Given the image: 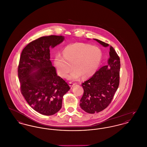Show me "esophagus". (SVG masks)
I'll return each mask as SVG.
<instances>
[{"label":"esophagus","instance_id":"34e87169","mask_svg":"<svg viewBox=\"0 0 147 147\" xmlns=\"http://www.w3.org/2000/svg\"><path fill=\"white\" fill-rule=\"evenodd\" d=\"M74 85H75V84H74V83H71V82H69V86H70L71 88H72L74 86Z\"/></svg>","mask_w":147,"mask_h":147}]
</instances>
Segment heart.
Segmentation results:
<instances>
[{
  "mask_svg": "<svg viewBox=\"0 0 147 147\" xmlns=\"http://www.w3.org/2000/svg\"><path fill=\"white\" fill-rule=\"evenodd\" d=\"M102 53L98 47L82 43H76L67 46L63 56L55 57L54 63L58 74L65 77L70 70L75 69L68 79L77 80L81 76L86 78L91 76L97 69L101 62Z\"/></svg>",
  "mask_w": 147,
  "mask_h": 147,
  "instance_id": "obj_1",
  "label": "heart"
}]
</instances>
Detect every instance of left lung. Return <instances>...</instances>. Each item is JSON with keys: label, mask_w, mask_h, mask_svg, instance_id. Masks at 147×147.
Returning <instances> with one entry per match:
<instances>
[{"label": "left lung", "mask_w": 147, "mask_h": 147, "mask_svg": "<svg viewBox=\"0 0 147 147\" xmlns=\"http://www.w3.org/2000/svg\"><path fill=\"white\" fill-rule=\"evenodd\" d=\"M104 47L109 44L94 39ZM108 65L101 67L82 85L84 94L80 99V106L85 112L95 113L102 111L111 103L119 88L120 59L116 52L110 46Z\"/></svg>", "instance_id": "obj_1"}]
</instances>
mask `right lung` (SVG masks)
I'll use <instances>...</instances> for the list:
<instances>
[{"label": "right lung", "mask_w": 147, "mask_h": 147, "mask_svg": "<svg viewBox=\"0 0 147 147\" xmlns=\"http://www.w3.org/2000/svg\"><path fill=\"white\" fill-rule=\"evenodd\" d=\"M62 36H43L29 43L21 52L18 77L21 94L36 111L46 116L58 112L70 87L58 76L49 49L63 42Z\"/></svg>", "instance_id": "1"}]
</instances>
